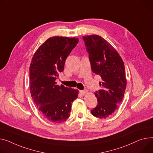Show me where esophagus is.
I'll list each match as a JSON object with an SVG mask.
<instances>
[{
    "label": "esophagus",
    "mask_w": 153,
    "mask_h": 153,
    "mask_svg": "<svg viewBox=\"0 0 153 153\" xmlns=\"http://www.w3.org/2000/svg\"><path fill=\"white\" fill-rule=\"evenodd\" d=\"M80 93L81 94V95H84L87 93V90H80Z\"/></svg>",
    "instance_id": "esophagus-1"
}]
</instances>
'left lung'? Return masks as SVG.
<instances>
[{
	"mask_svg": "<svg viewBox=\"0 0 153 153\" xmlns=\"http://www.w3.org/2000/svg\"><path fill=\"white\" fill-rule=\"evenodd\" d=\"M93 72L101 77V90L95 93L98 105L91 111L105 119L114 113L124 96L127 79L123 60L107 40L98 35L83 36Z\"/></svg>",
	"mask_w": 153,
	"mask_h": 153,
	"instance_id": "obj_1",
	"label": "left lung"
}]
</instances>
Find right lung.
Wrapping results in <instances>:
<instances>
[{"label":"right lung","mask_w":153,"mask_h":153,"mask_svg":"<svg viewBox=\"0 0 153 153\" xmlns=\"http://www.w3.org/2000/svg\"><path fill=\"white\" fill-rule=\"evenodd\" d=\"M79 39L54 36L48 39L34 53L29 67V90L38 109L47 119L56 123L69 117L71 105L79 91L57 85L59 73L76 46Z\"/></svg>","instance_id":"1"}]
</instances>
